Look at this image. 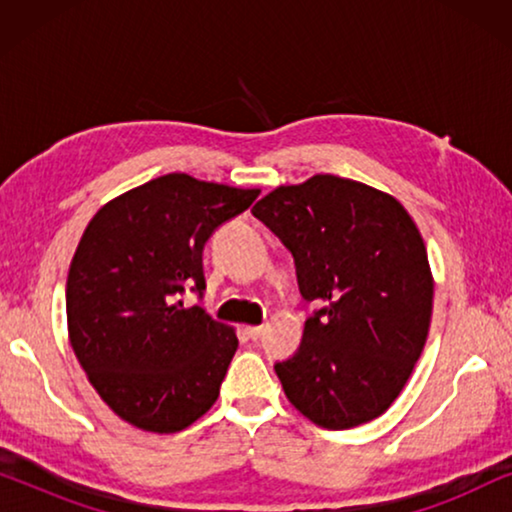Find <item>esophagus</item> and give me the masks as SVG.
Instances as JSON below:
<instances>
[{"instance_id":"obj_1","label":"esophagus","mask_w":512,"mask_h":512,"mask_svg":"<svg viewBox=\"0 0 512 512\" xmlns=\"http://www.w3.org/2000/svg\"><path fill=\"white\" fill-rule=\"evenodd\" d=\"M263 331H265V326H247V328H244V333H247L251 340H258V338H261Z\"/></svg>"}]
</instances>
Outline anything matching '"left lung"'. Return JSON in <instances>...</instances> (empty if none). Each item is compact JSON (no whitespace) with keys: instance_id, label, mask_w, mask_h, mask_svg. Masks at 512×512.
<instances>
[{"instance_id":"left-lung-1","label":"left lung","mask_w":512,"mask_h":512,"mask_svg":"<svg viewBox=\"0 0 512 512\" xmlns=\"http://www.w3.org/2000/svg\"><path fill=\"white\" fill-rule=\"evenodd\" d=\"M293 254L305 300L298 352L275 373L289 403L324 429L373 422L401 394L426 345L433 275L422 235L394 195L314 174L254 205Z\"/></svg>"}]
</instances>
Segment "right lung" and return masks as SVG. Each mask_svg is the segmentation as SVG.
Masks as SVG:
<instances>
[{
    "mask_svg": "<svg viewBox=\"0 0 512 512\" xmlns=\"http://www.w3.org/2000/svg\"><path fill=\"white\" fill-rule=\"evenodd\" d=\"M258 193L172 172L109 200L83 230L67 275V333L123 422L177 433L219 398L235 328L179 296L205 289V242Z\"/></svg>",
    "mask_w": 512,
    "mask_h": 512,
    "instance_id": "right-lung-1",
    "label": "right lung"
}]
</instances>
